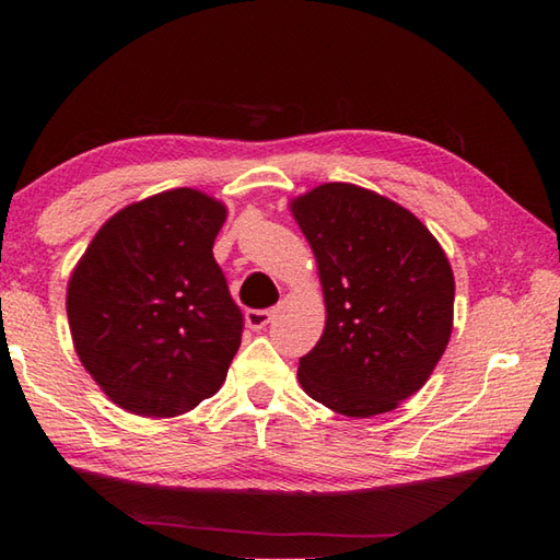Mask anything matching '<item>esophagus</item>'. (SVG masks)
Wrapping results in <instances>:
<instances>
[{"mask_svg":"<svg viewBox=\"0 0 560 560\" xmlns=\"http://www.w3.org/2000/svg\"><path fill=\"white\" fill-rule=\"evenodd\" d=\"M271 317H273L271 307H265V311H247L245 313V323H247L249 329L259 331V329H265L271 323Z\"/></svg>","mask_w":560,"mask_h":560,"instance_id":"34e87169","label":"esophagus"}]
</instances>
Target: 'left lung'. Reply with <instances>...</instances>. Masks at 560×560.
Segmentation results:
<instances>
[{
  "label": "left lung",
  "mask_w": 560,
  "mask_h": 560,
  "mask_svg": "<svg viewBox=\"0 0 560 560\" xmlns=\"http://www.w3.org/2000/svg\"><path fill=\"white\" fill-rule=\"evenodd\" d=\"M323 281L327 325L299 365L303 389L355 419L397 409L419 392L452 331L455 279L411 211L349 183L291 205Z\"/></svg>",
  "instance_id": "left-lung-1"
}]
</instances>
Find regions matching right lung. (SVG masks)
Segmentation results:
<instances>
[{
    "instance_id": "1",
    "label": "right lung",
    "mask_w": 560,
    "mask_h": 560,
    "mask_svg": "<svg viewBox=\"0 0 560 560\" xmlns=\"http://www.w3.org/2000/svg\"><path fill=\"white\" fill-rule=\"evenodd\" d=\"M223 221L221 201L168 189L117 211L71 273L74 349L117 407L165 419L223 385L245 327L211 253Z\"/></svg>"
}]
</instances>
